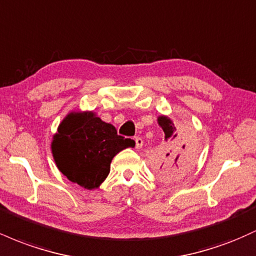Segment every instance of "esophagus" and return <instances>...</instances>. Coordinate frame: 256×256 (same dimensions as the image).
I'll return each instance as SVG.
<instances>
[{
	"instance_id": "obj_1",
	"label": "esophagus",
	"mask_w": 256,
	"mask_h": 256,
	"mask_svg": "<svg viewBox=\"0 0 256 256\" xmlns=\"http://www.w3.org/2000/svg\"><path fill=\"white\" fill-rule=\"evenodd\" d=\"M134 143H136L134 146H136L137 149H140L143 146V140L140 137H134Z\"/></svg>"
}]
</instances>
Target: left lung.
Here are the masks:
<instances>
[{
    "label": "left lung",
    "mask_w": 256,
    "mask_h": 256,
    "mask_svg": "<svg viewBox=\"0 0 256 256\" xmlns=\"http://www.w3.org/2000/svg\"><path fill=\"white\" fill-rule=\"evenodd\" d=\"M158 122L165 134L166 140V144H164V158H161L160 170L164 173H168L172 170L179 168L184 161L190 160L192 158V152L185 143L183 134H178L177 128L168 116H160L158 118Z\"/></svg>",
    "instance_id": "1"
}]
</instances>
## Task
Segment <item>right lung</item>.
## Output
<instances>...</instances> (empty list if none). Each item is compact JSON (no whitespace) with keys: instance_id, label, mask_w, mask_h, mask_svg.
<instances>
[{"instance_id":"obj_1","label":"right lung","mask_w":256,"mask_h":256,"mask_svg":"<svg viewBox=\"0 0 256 256\" xmlns=\"http://www.w3.org/2000/svg\"><path fill=\"white\" fill-rule=\"evenodd\" d=\"M128 146H134V140L119 136L94 112H71L52 137V152L68 180L92 190L110 174L113 158Z\"/></svg>"}]
</instances>
